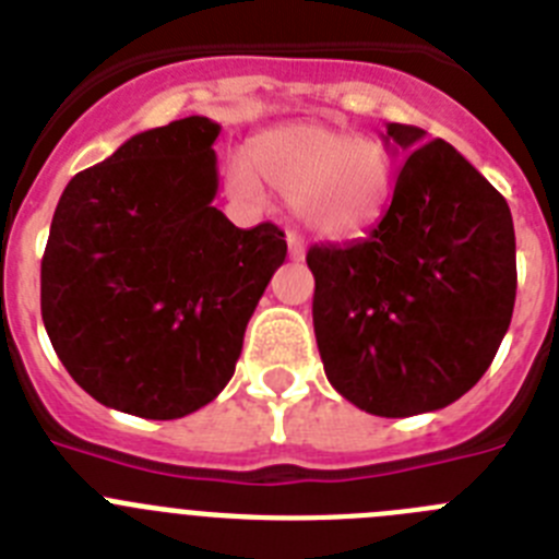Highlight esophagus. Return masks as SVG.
I'll list each match as a JSON object with an SVG mask.
<instances>
[{"mask_svg":"<svg viewBox=\"0 0 559 559\" xmlns=\"http://www.w3.org/2000/svg\"><path fill=\"white\" fill-rule=\"evenodd\" d=\"M286 250H289V259H295V261L304 259V242H300V236L295 234V230H289V234H286Z\"/></svg>","mask_w":559,"mask_h":559,"instance_id":"1","label":"esophagus"}]
</instances>
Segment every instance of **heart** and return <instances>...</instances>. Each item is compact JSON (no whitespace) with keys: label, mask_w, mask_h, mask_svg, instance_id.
<instances>
[{"label":"heart","mask_w":559,"mask_h":559,"mask_svg":"<svg viewBox=\"0 0 559 559\" xmlns=\"http://www.w3.org/2000/svg\"><path fill=\"white\" fill-rule=\"evenodd\" d=\"M261 180L289 198L292 214L323 239H354L381 219L392 198L395 160L379 139L329 124H281L250 139L245 160L225 169L236 200L261 198Z\"/></svg>","instance_id":"1"}]
</instances>
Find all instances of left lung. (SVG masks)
I'll use <instances>...</instances> for the list:
<instances>
[{"instance_id":"1","label":"left lung","mask_w":559,"mask_h":559,"mask_svg":"<svg viewBox=\"0 0 559 559\" xmlns=\"http://www.w3.org/2000/svg\"><path fill=\"white\" fill-rule=\"evenodd\" d=\"M406 153L376 228L314 245V336L331 386L379 417L435 412L485 376L515 306L507 200L449 142L390 122Z\"/></svg>"}]
</instances>
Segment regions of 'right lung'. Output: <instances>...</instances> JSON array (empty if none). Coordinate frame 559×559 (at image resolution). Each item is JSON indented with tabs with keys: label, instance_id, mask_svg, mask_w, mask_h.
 Returning <instances> with one entry per match:
<instances>
[{
	"label": "right lung",
	"instance_id": "obj_1",
	"mask_svg": "<svg viewBox=\"0 0 559 559\" xmlns=\"http://www.w3.org/2000/svg\"><path fill=\"white\" fill-rule=\"evenodd\" d=\"M219 124L144 130L63 189L41 261L55 354L94 401L175 420L214 401L286 259L273 223L236 228L217 198Z\"/></svg>",
	"mask_w": 559,
	"mask_h": 559
}]
</instances>
